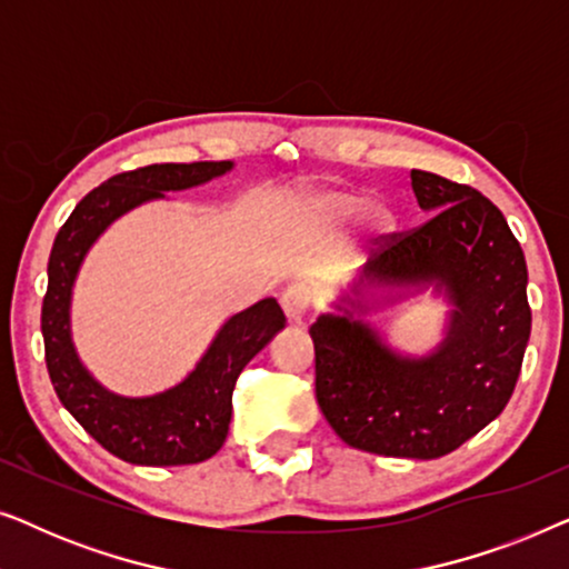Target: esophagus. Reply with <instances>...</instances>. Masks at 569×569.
<instances>
[{"label":"esophagus","mask_w":569,"mask_h":569,"mask_svg":"<svg viewBox=\"0 0 569 569\" xmlns=\"http://www.w3.org/2000/svg\"><path fill=\"white\" fill-rule=\"evenodd\" d=\"M313 300H316L313 290H310V287H308V284H302V282L284 287V290H282V298H279V302H282L284 316L290 318L292 323H300L302 318L308 316V310L313 308Z\"/></svg>","instance_id":"1"}]
</instances>
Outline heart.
Listing matches in <instances>:
<instances>
[{
  "label": "heart",
  "mask_w": 569,
  "mask_h": 569,
  "mask_svg": "<svg viewBox=\"0 0 569 569\" xmlns=\"http://www.w3.org/2000/svg\"><path fill=\"white\" fill-rule=\"evenodd\" d=\"M337 207H339V209H349L352 204H349V201H337ZM372 220H376L378 224H383V222L388 220V212H386V209L376 207V209H372Z\"/></svg>",
  "instance_id": "b5f03b06"
}]
</instances>
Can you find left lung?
<instances>
[{"instance_id": "left-lung-1", "label": "left lung", "mask_w": 569, "mask_h": 569, "mask_svg": "<svg viewBox=\"0 0 569 569\" xmlns=\"http://www.w3.org/2000/svg\"><path fill=\"white\" fill-rule=\"evenodd\" d=\"M430 220L380 236L362 282L432 284L453 302L446 341L401 357L368 323L326 313L310 326L316 399L347 446L391 458H440L492 422L516 391L531 337L523 248L477 189L411 170Z\"/></svg>"}]
</instances>
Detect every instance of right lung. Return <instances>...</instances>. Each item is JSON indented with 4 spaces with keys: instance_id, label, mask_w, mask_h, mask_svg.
<instances>
[{
    "instance_id": "1",
    "label": "right lung",
    "mask_w": 569,
    "mask_h": 569,
    "mask_svg": "<svg viewBox=\"0 0 569 569\" xmlns=\"http://www.w3.org/2000/svg\"><path fill=\"white\" fill-rule=\"evenodd\" d=\"M220 162H162L108 178L92 189L61 224L49 256V290L43 298L41 331L46 368L64 409L108 453L137 466H186L212 458L228 438L232 388L240 370L284 329L274 298L259 300L232 316L217 333L191 376L166 393L127 399L106 391L72 347L69 302L80 263L100 232L116 217L166 191H181L228 173Z\"/></svg>"
}]
</instances>
